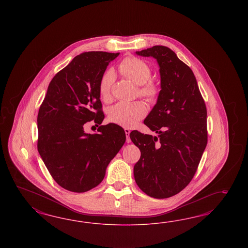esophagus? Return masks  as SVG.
Returning <instances> with one entry per match:
<instances>
[{
    "instance_id": "34e87169",
    "label": "esophagus",
    "mask_w": 248,
    "mask_h": 248,
    "mask_svg": "<svg viewBox=\"0 0 248 248\" xmlns=\"http://www.w3.org/2000/svg\"><path fill=\"white\" fill-rule=\"evenodd\" d=\"M124 132H125V135H126V142L127 143H131V139H130V130L128 128H124Z\"/></svg>"
}]
</instances>
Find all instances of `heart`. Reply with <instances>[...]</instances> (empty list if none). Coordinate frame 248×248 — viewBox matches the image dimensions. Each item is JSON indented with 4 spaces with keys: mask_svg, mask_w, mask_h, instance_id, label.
<instances>
[{
    "mask_svg": "<svg viewBox=\"0 0 248 248\" xmlns=\"http://www.w3.org/2000/svg\"><path fill=\"white\" fill-rule=\"evenodd\" d=\"M121 75L139 85V94L147 100H154L157 96V83L150 80L151 68L145 62L129 56L122 61L118 65ZM114 82V74L111 70L102 76L99 83L100 96L108 101L111 98V89ZM147 109L142 102L124 103L113 105L108 111V118L112 123L124 127H134L135 124L146 115Z\"/></svg>",
    "mask_w": 248,
    "mask_h": 248,
    "instance_id": "b5f03b06",
    "label": "heart"
}]
</instances>
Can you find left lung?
Here are the masks:
<instances>
[{"instance_id":"8db88e82","label":"left lung","mask_w":248,"mask_h":248,"mask_svg":"<svg viewBox=\"0 0 248 248\" xmlns=\"http://www.w3.org/2000/svg\"><path fill=\"white\" fill-rule=\"evenodd\" d=\"M136 54L156 59L161 91L143 121L158 136L130 134L141 151L135 180L151 197L168 198L186 187L197 170L207 143L206 107L193 71L170 48L155 45Z\"/></svg>"}]
</instances>
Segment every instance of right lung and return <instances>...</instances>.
Listing matches in <instances>:
<instances>
[{"instance_id": "obj_1", "label": "right lung", "mask_w": 248, "mask_h": 248, "mask_svg": "<svg viewBox=\"0 0 248 248\" xmlns=\"http://www.w3.org/2000/svg\"><path fill=\"white\" fill-rule=\"evenodd\" d=\"M119 53L87 52L75 56L53 77L37 117L38 152L49 173L62 188L83 193L97 186L125 142L115 124L86 134L83 124L105 118L99 83ZM95 124V125H96Z\"/></svg>"}]
</instances>
